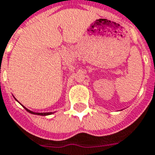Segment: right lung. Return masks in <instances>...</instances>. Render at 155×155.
<instances>
[{
    "label": "right lung",
    "instance_id": "right-lung-1",
    "mask_svg": "<svg viewBox=\"0 0 155 155\" xmlns=\"http://www.w3.org/2000/svg\"><path fill=\"white\" fill-rule=\"evenodd\" d=\"M25 108V110L27 111V112H28V113H32V114H36V115H41V116H47V115H50V114H51L52 113H34V112H32V111H30V110H28V108H26L25 107H24Z\"/></svg>",
    "mask_w": 155,
    "mask_h": 155
}]
</instances>
